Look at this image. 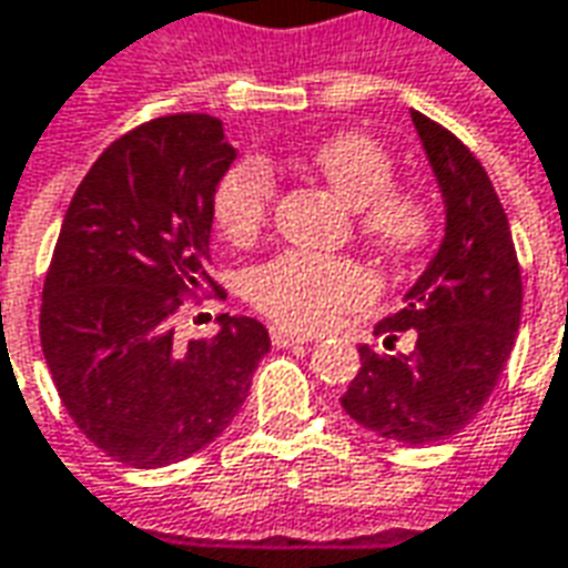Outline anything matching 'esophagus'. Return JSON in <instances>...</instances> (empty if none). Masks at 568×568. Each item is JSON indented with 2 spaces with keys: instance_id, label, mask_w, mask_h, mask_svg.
<instances>
[{
  "instance_id": "obj_1",
  "label": "esophagus",
  "mask_w": 568,
  "mask_h": 568,
  "mask_svg": "<svg viewBox=\"0 0 568 568\" xmlns=\"http://www.w3.org/2000/svg\"><path fill=\"white\" fill-rule=\"evenodd\" d=\"M268 336H272V345H277V348L312 342V336H308V333H293V329H287V327H272L268 329Z\"/></svg>"
}]
</instances>
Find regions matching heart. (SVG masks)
Listing matches in <instances>:
<instances>
[{
    "label": "heart",
    "mask_w": 568,
    "mask_h": 568,
    "mask_svg": "<svg viewBox=\"0 0 568 568\" xmlns=\"http://www.w3.org/2000/svg\"><path fill=\"white\" fill-rule=\"evenodd\" d=\"M305 164L355 207L357 232L392 260H413L434 239L437 216L428 192L394 183L392 152L367 131H339L317 140ZM277 176L263 159H241L213 192L216 226L232 244H251L268 223ZM247 300L265 317L291 329H321L373 300V277L352 256L284 251L256 265Z\"/></svg>",
    "instance_id": "obj_1"
}]
</instances>
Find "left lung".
Returning <instances> with one entry per match:
<instances>
[{"mask_svg": "<svg viewBox=\"0 0 568 568\" xmlns=\"http://www.w3.org/2000/svg\"><path fill=\"white\" fill-rule=\"evenodd\" d=\"M446 201V235L404 308L382 317L385 352L361 345V369L342 406L397 444H437L477 419L508 364L523 281L508 216L480 159L453 131L413 110ZM414 336L409 353L393 342Z\"/></svg>", "mask_w": 568, "mask_h": 568, "instance_id": "1", "label": "left lung"}]
</instances>
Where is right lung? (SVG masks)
Instances as JSON below:
<instances>
[{"mask_svg": "<svg viewBox=\"0 0 568 568\" xmlns=\"http://www.w3.org/2000/svg\"><path fill=\"white\" fill-rule=\"evenodd\" d=\"M235 149L223 122L176 112L103 149L51 253L39 336L75 428L131 468H164L229 428L268 352L256 317L220 315L213 339L176 342L204 293L213 192Z\"/></svg>", "mask_w": 568, "mask_h": 568, "instance_id": "1", "label": "right lung"}]
</instances>
